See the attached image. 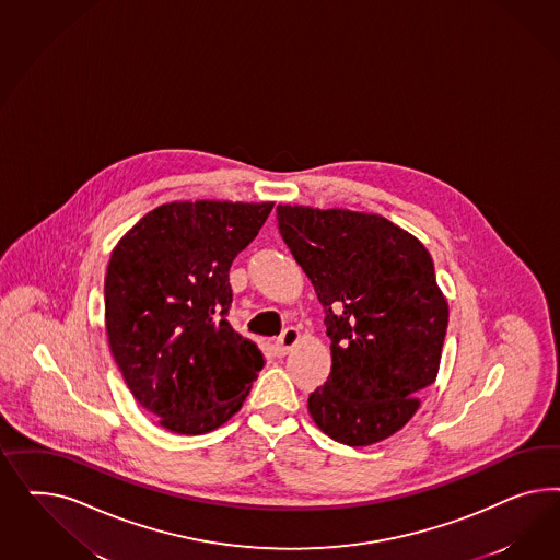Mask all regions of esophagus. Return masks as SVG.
Wrapping results in <instances>:
<instances>
[{
    "instance_id": "obj_1",
    "label": "esophagus",
    "mask_w": 560,
    "mask_h": 560,
    "mask_svg": "<svg viewBox=\"0 0 560 560\" xmlns=\"http://www.w3.org/2000/svg\"><path fill=\"white\" fill-rule=\"evenodd\" d=\"M298 340H300L298 328H293V326L285 328V330L281 332V337L275 340V351H277V355H288L289 351L298 345Z\"/></svg>"
}]
</instances>
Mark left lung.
<instances>
[{"label":"left lung","instance_id":"1","mask_svg":"<svg viewBox=\"0 0 560 560\" xmlns=\"http://www.w3.org/2000/svg\"><path fill=\"white\" fill-rule=\"evenodd\" d=\"M277 221L332 340L330 375L307 398L314 423L351 447L390 438L440 372L450 314L431 256L373 213L277 205Z\"/></svg>","mask_w":560,"mask_h":560}]
</instances>
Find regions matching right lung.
I'll list each match as a JSON object with an SVG mask.
<instances>
[{
  "label": "right lung",
  "mask_w": 560,
  "mask_h": 560,
  "mask_svg": "<svg viewBox=\"0 0 560 560\" xmlns=\"http://www.w3.org/2000/svg\"><path fill=\"white\" fill-rule=\"evenodd\" d=\"M272 203L176 201L137 221L113 250L104 320L137 402L180 435L236 415L265 365L228 323L230 267Z\"/></svg>",
  "instance_id": "add662e5"
}]
</instances>
